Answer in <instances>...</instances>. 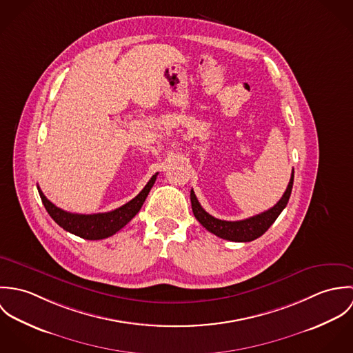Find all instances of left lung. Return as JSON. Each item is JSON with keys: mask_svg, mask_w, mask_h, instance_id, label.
I'll list each match as a JSON object with an SVG mask.
<instances>
[{"mask_svg": "<svg viewBox=\"0 0 353 353\" xmlns=\"http://www.w3.org/2000/svg\"><path fill=\"white\" fill-rule=\"evenodd\" d=\"M294 186V170L290 179V183L287 186V190L284 192L280 201L277 202L273 208L255 214L245 220L238 221H225L213 217L200 205L194 192H190V201H192V209L196 216V219L201 223L202 225L212 234H214L219 238L232 241V242H252L254 239L263 235L268 228L276 221L279 214L283 212V209L287 206L288 200L291 197Z\"/></svg>", "mask_w": 353, "mask_h": 353, "instance_id": "8db88e82", "label": "left lung"}]
</instances>
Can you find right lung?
Returning <instances> with one entry per match:
<instances>
[{"mask_svg": "<svg viewBox=\"0 0 353 353\" xmlns=\"http://www.w3.org/2000/svg\"><path fill=\"white\" fill-rule=\"evenodd\" d=\"M156 176H157V172L152 176L150 182L145 185V188L132 201L111 212L95 213V214H77V213L62 210L61 208L55 206L52 202L46 199V196L42 193L39 186H38V192L48 213L59 227L83 239L99 241L118 232L139 213L147 196L151 192Z\"/></svg>", "mask_w": 353, "mask_h": 353, "instance_id": "obj_1", "label": "right lung"}]
</instances>
